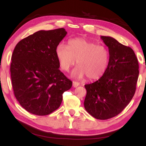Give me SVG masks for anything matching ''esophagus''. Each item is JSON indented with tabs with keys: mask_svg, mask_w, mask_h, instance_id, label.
<instances>
[{
	"mask_svg": "<svg viewBox=\"0 0 146 146\" xmlns=\"http://www.w3.org/2000/svg\"><path fill=\"white\" fill-rule=\"evenodd\" d=\"M79 85H80V83H79V82H75V81H73V86L74 88L78 87Z\"/></svg>",
	"mask_w": 146,
	"mask_h": 146,
	"instance_id": "34e87169",
	"label": "esophagus"
}]
</instances>
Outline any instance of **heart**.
Wrapping results in <instances>:
<instances>
[{
	"mask_svg": "<svg viewBox=\"0 0 146 146\" xmlns=\"http://www.w3.org/2000/svg\"><path fill=\"white\" fill-rule=\"evenodd\" d=\"M55 53L60 68L65 71L70 70L77 60L78 66L72 72L75 78L87 76L90 80H97L102 77L108 68V49L84 38L70 39L68 46L63 43L58 44Z\"/></svg>",
	"mask_w": 146,
	"mask_h": 146,
	"instance_id": "1",
	"label": "heart"
}]
</instances>
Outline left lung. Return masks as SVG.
I'll return each mask as SVG.
<instances>
[{
	"mask_svg": "<svg viewBox=\"0 0 146 146\" xmlns=\"http://www.w3.org/2000/svg\"><path fill=\"white\" fill-rule=\"evenodd\" d=\"M108 47L106 72L96 82L85 85L84 108L97 119L107 120L122 111L135 95L139 75L138 59L130 47L111 36H101Z\"/></svg>",
	"mask_w": 146,
	"mask_h": 146,
	"instance_id": "1",
	"label": "left lung"
}]
</instances>
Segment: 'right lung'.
Masks as SVG:
<instances>
[{"label": "right lung", "instance_id": "1", "mask_svg": "<svg viewBox=\"0 0 146 146\" xmlns=\"http://www.w3.org/2000/svg\"><path fill=\"white\" fill-rule=\"evenodd\" d=\"M67 32L40 30L19 42L11 56L12 87L17 100L33 115L44 116L60 107L72 82L59 70L55 49Z\"/></svg>", "mask_w": 146, "mask_h": 146}]
</instances>
